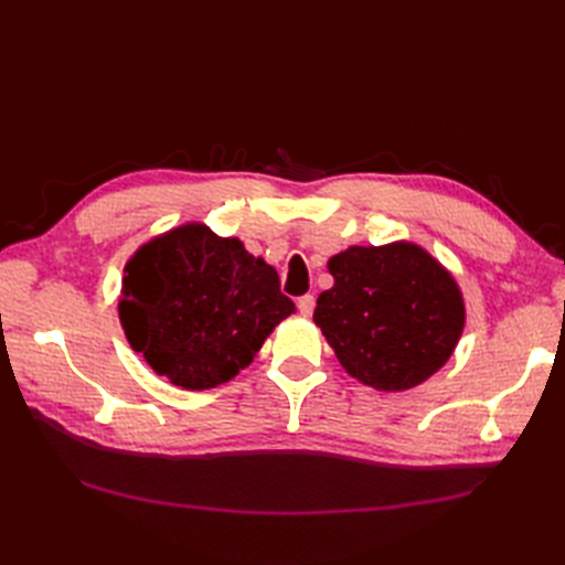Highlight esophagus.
<instances>
[{"label": "esophagus", "mask_w": 565, "mask_h": 565, "mask_svg": "<svg viewBox=\"0 0 565 565\" xmlns=\"http://www.w3.org/2000/svg\"><path fill=\"white\" fill-rule=\"evenodd\" d=\"M297 309H299V313H301V316L309 318V316L313 313V309H316V299H313V295H303V297H299V301H297Z\"/></svg>", "instance_id": "obj_1"}]
</instances>
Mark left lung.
Wrapping results in <instances>:
<instances>
[{
	"label": "left lung",
	"mask_w": 565,
	"mask_h": 565,
	"mask_svg": "<svg viewBox=\"0 0 565 565\" xmlns=\"http://www.w3.org/2000/svg\"><path fill=\"white\" fill-rule=\"evenodd\" d=\"M334 285L313 320L351 377L405 391L448 363L465 330V299L450 273L413 243L349 247L328 262Z\"/></svg>",
	"instance_id": "8db88e82"
}]
</instances>
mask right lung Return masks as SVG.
Instances as JSON below:
<instances>
[{
  "label": "right lung",
  "instance_id": "right-lung-1",
  "mask_svg": "<svg viewBox=\"0 0 565 565\" xmlns=\"http://www.w3.org/2000/svg\"><path fill=\"white\" fill-rule=\"evenodd\" d=\"M117 311L131 349L160 377L204 391L245 370L295 301L237 237L185 224L136 249Z\"/></svg>",
  "mask_w": 565,
  "mask_h": 565
}]
</instances>
